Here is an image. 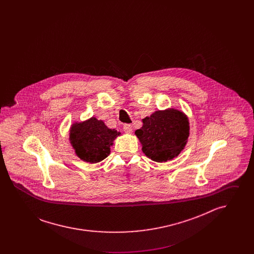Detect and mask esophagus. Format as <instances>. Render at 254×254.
Listing matches in <instances>:
<instances>
[{
  "mask_svg": "<svg viewBox=\"0 0 254 254\" xmlns=\"http://www.w3.org/2000/svg\"><path fill=\"white\" fill-rule=\"evenodd\" d=\"M123 129H124L125 132L127 133V134H130V133L132 132V127L130 125H128V124L124 125Z\"/></svg>",
  "mask_w": 254,
  "mask_h": 254,
  "instance_id": "1",
  "label": "esophagus"
}]
</instances>
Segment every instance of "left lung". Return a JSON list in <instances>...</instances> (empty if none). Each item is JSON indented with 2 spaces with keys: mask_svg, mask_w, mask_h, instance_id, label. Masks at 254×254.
<instances>
[{
  "mask_svg": "<svg viewBox=\"0 0 254 254\" xmlns=\"http://www.w3.org/2000/svg\"><path fill=\"white\" fill-rule=\"evenodd\" d=\"M146 157L163 163L178 156L188 142L190 123L178 109L158 110L143 119L135 131Z\"/></svg>",
  "mask_w": 254,
  "mask_h": 254,
  "instance_id": "left-lung-1",
  "label": "left lung"
}]
</instances>
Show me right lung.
Masks as SVG:
<instances>
[{
  "label": "right lung",
  "instance_id": "obj_1",
  "mask_svg": "<svg viewBox=\"0 0 254 254\" xmlns=\"http://www.w3.org/2000/svg\"><path fill=\"white\" fill-rule=\"evenodd\" d=\"M119 135L116 129L109 128L104 122L92 117L83 123L73 124L69 140L78 157L94 164L108 157L110 145Z\"/></svg>",
  "mask_w": 254,
  "mask_h": 254
}]
</instances>
